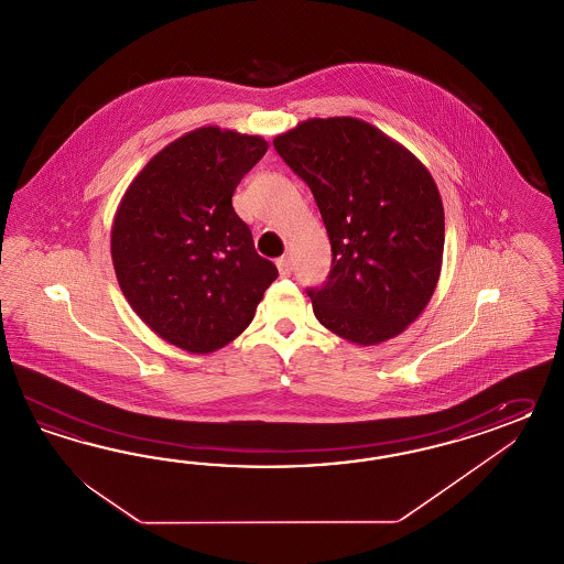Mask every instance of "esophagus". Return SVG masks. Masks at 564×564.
<instances>
[{"mask_svg":"<svg viewBox=\"0 0 564 564\" xmlns=\"http://www.w3.org/2000/svg\"><path fill=\"white\" fill-rule=\"evenodd\" d=\"M276 269H279V274L281 276H290L291 274V260L290 257H281V259H276Z\"/></svg>","mask_w":564,"mask_h":564,"instance_id":"esophagus-1","label":"esophagus"}]
</instances>
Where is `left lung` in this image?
Here are the masks:
<instances>
[{"label":"left lung","mask_w":564,"mask_h":564,"mask_svg":"<svg viewBox=\"0 0 564 564\" xmlns=\"http://www.w3.org/2000/svg\"><path fill=\"white\" fill-rule=\"evenodd\" d=\"M273 145L310 186L333 246L326 285L307 291L314 316L361 347L404 333L442 274L445 217L431 172L355 117L297 122Z\"/></svg>","instance_id":"1"}]
</instances>
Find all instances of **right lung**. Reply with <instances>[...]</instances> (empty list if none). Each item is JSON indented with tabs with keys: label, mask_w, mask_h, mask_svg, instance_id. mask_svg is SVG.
Segmentation results:
<instances>
[{
	"label": "right lung",
	"mask_w": 564,
	"mask_h": 564,
	"mask_svg": "<svg viewBox=\"0 0 564 564\" xmlns=\"http://www.w3.org/2000/svg\"><path fill=\"white\" fill-rule=\"evenodd\" d=\"M267 150L260 135L198 127L155 153L117 207L110 257L122 295L178 349L207 355L242 335L279 274L231 207Z\"/></svg>",
	"instance_id": "1"
}]
</instances>
